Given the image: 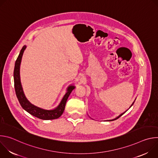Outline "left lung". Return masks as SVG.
Returning a JSON list of instances; mask_svg holds the SVG:
<instances>
[{
  "label": "left lung",
  "instance_id": "left-lung-1",
  "mask_svg": "<svg viewBox=\"0 0 158 158\" xmlns=\"http://www.w3.org/2000/svg\"><path fill=\"white\" fill-rule=\"evenodd\" d=\"M134 102H133V103H132V105H131V106H132V105H133V104H134ZM124 113H125V112H123V113H122V114H120V115H119V116H118V117H117V118H115V119H111V120H109V121H114V120H116V119H118V118H120V117H121V116H122V115H123V114H124Z\"/></svg>",
  "mask_w": 158,
  "mask_h": 158
}]
</instances>
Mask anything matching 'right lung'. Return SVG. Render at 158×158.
Instances as JSON below:
<instances>
[{
    "mask_svg": "<svg viewBox=\"0 0 158 158\" xmlns=\"http://www.w3.org/2000/svg\"><path fill=\"white\" fill-rule=\"evenodd\" d=\"M26 48V46H24L22 48L19 55L15 61L14 71V87L17 98L19 100L20 104L22 107L25 110L28 112L31 115L43 120H52L59 118L63 113L65 109V104L67 99H68L70 94L73 91V90L75 88L74 85H69L67 89V93L65 94L62 101H60L59 106L54 109L47 110L42 108L39 107L31 102H30L26 98L23 89L20 82V65L21 63V60L22 55Z\"/></svg>",
    "mask_w": 158,
    "mask_h": 158,
    "instance_id": "1",
    "label": "right lung"
}]
</instances>
